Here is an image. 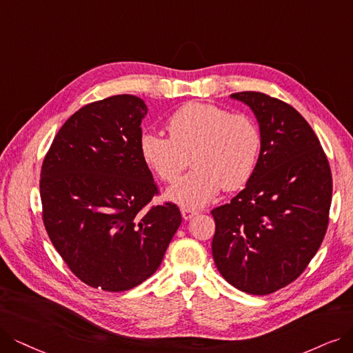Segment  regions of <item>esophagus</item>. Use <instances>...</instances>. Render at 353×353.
Instances as JSON below:
<instances>
[{
  "label": "esophagus",
  "instance_id": "esophagus-1",
  "mask_svg": "<svg viewBox=\"0 0 353 353\" xmlns=\"http://www.w3.org/2000/svg\"><path fill=\"white\" fill-rule=\"evenodd\" d=\"M181 214H182V217H184L185 220H190V219H192L196 214V210L188 208V207H182L181 208Z\"/></svg>",
  "mask_w": 353,
  "mask_h": 353
}]
</instances>
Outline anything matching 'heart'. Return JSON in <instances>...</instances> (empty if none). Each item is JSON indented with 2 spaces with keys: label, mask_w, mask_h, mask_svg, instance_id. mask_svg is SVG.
<instances>
[{
  "label": "heart",
  "mask_w": 353,
  "mask_h": 353,
  "mask_svg": "<svg viewBox=\"0 0 353 353\" xmlns=\"http://www.w3.org/2000/svg\"><path fill=\"white\" fill-rule=\"evenodd\" d=\"M169 137L143 133L139 152L145 165L163 182H175L191 162L187 176L166 195L184 207H201L220 192L245 187L255 172L261 134L250 117L219 105L191 101L169 117Z\"/></svg>",
  "instance_id": "heart-1"
}]
</instances>
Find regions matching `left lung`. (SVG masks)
Listing matches in <instances>:
<instances>
[{
  "label": "left lung",
  "instance_id": "8db88e82",
  "mask_svg": "<svg viewBox=\"0 0 353 353\" xmlns=\"http://www.w3.org/2000/svg\"><path fill=\"white\" fill-rule=\"evenodd\" d=\"M255 112V172L229 204L211 210L214 263L229 284L266 295L297 279L329 224L332 172L313 129L290 104L263 92L230 95Z\"/></svg>",
  "mask_w": 353,
  "mask_h": 353
}]
</instances>
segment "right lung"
Instances as JSON below:
<instances>
[{
    "label": "right lung",
    "mask_w": 353,
    "mask_h": 353,
    "mask_svg": "<svg viewBox=\"0 0 353 353\" xmlns=\"http://www.w3.org/2000/svg\"><path fill=\"white\" fill-rule=\"evenodd\" d=\"M148 107L134 95L83 105L54 136L40 172L43 223L82 283L128 291L158 270L182 221L139 152Z\"/></svg>",
    "instance_id": "add662e5"
}]
</instances>
